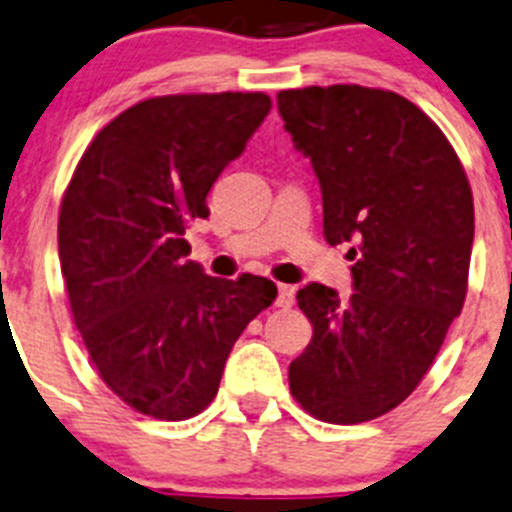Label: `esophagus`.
Returning <instances> with one entry per match:
<instances>
[{"instance_id":"obj_1","label":"esophagus","mask_w":512,"mask_h":512,"mask_svg":"<svg viewBox=\"0 0 512 512\" xmlns=\"http://www.w3.org/2000/svg\"><path fill=\"white\" fill-rule=\"evenodd\" d=\"M294 304V287L280 285L277 287V307H292Z\"/></svg>"}]
</instances>
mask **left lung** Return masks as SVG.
Returning a JSON list of instances; mask_svg holds the SVG:
<instances>
[{"label":"left lung","mask_w":512,"mask_h":512,"mask_svg":"<svg viewBox=\"0 0 512 512\" xmlns=\"http://www.w3.org/2000/svg\"><path fill=\"white\" fill-rule=\"evenodd\" d=\"M277 108L322 185L324 240L352 242L347 302L297 292L312 342L289 391L327 423H364L409 399L468 292L473 193L441 128L409 98L356 84L277 94Z\"/></svg>","instance_id":"obj_1"}]
</instances>
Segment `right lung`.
I'll return each mask as SVG.
<instances>
[{"instance_id": "obj_1", "label": "right lung", "mask_w": 512, "mask_h": 512, "mask_svg": "<svg viewBox=\"0 0 512 512\" xmlns=\"http://www.w3.org/2000/svg\"><path fill=\"white\" fill-rule=\"evenodd\" d=\"M270 108L262 91L138 101L96 133L66 185L71 317L103 384L138 414L183 421L208 409L242 329L275 302L267 277L205 275L183 237Z\"/></svg>"}]
</instances>
